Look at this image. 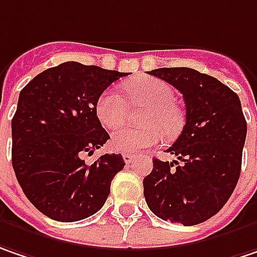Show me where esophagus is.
Returning a JSON list of instances; mask_svg holds the SVG:
<instances>
[{"label": "esophagus", "instance_id": "34e87169", "mask_svg": "<svg viewBox=\"0 0 257 257\" xmlns=\"http://www.w3.org/2000/svg\"><path fill=\"white\" fill-rule=\"evenodd\" d=\"M122 159H123V161H125V163H126V164H131V163H132V161H134V156H132V154H123V156H122Z\"/></svg>", "mask_w": 257, "mask_h": 257}]
</instances>
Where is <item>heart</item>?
I'll list each match as a JSON object with an SVG mask.
<instances>
[{
  "mask_svg": "<svg viewBox=\"0 0 257 257\" xmlns=\"http://www.w3.org/2000/svg\"><path fill=\"white\" fill-rule=\"evenodd\" d=\"M123 90L132 106L147 107L141 117V123L145 126L116 129L110 138V147L114 151L144 153L163 143L164 132L173 137L180 131L183 114L174 104L176 94L172 85L154 77H140L125 84ZM96 114L103 126L117 128L126 117L125 101L112 88L104 90L96 101Z\"/></svg>",
  "mask_w": 257,
  "mask_h": 257,
  "instance_id": "heart-1",
  "label": "heart"
}]
</instances>
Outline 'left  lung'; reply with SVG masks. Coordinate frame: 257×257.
<instances>
[{"label":"left lung","mask_w":257,"mask_h":257,"mask_svg":"<svg viewBox=\"0 0 257 257\" xmlns=\"http://www.w3.org/2000/svg\"><path fill=\"white\" fill-rule=\"evenodd\" d=\"M148 74L172 84L186 106V123L166 150L173 163L153 160L144 196L159 218L196 225L230 199L241 172L247 123L238 96L217 78L192 68H159Z\"/></svg>","instance_id":"left-lung-1"}]
</instances>
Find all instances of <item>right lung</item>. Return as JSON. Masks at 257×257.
Returning <instances> with one entry per match:
<instances>
[{
  "instance_id": "1",
  "label": "right lung",
  "mask_w": 257,
  "mask_h": 257,
  "mask_svg": "<svg viewBox=\"0 0 257 257\" xmlns=\"http://www.w3.org/2000/svg\"><path fill=\"white\" fill-rule=\"evenodd\" d=\"M128 74L69 61L40 72L20 91L11 120L13 169L27 199L46 217L80 221L106 202L125 161L104 154L87 164L83 156L110 140L96 101Z\"/></svg>"
}]
</instances>
